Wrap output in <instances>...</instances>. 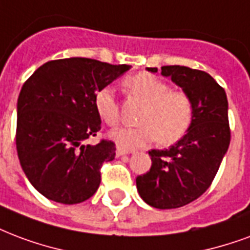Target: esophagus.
Instances as JSON below:
<instances>
[{"label":"esophagus","instance_id":"obj_1","mask_svg":"<svg viewBox=\"0 0 250 250\" xmlns=\"http://www.w3.org/2000/svg\"><path fill=\"white\" fill-rule=\"evenodd\" d=\"M127 153H130V151L122 148V147H118V148H116V156H123V155H127Z\"/></svg>","mask_w":250,"mask_h":250}]
</instances>
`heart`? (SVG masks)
<instances>
[{
    "mask_svg": "<svg viewBox=\"0 0 250 250\" xmlns=\"http://www.w3.org/2000/svg\"><path fill=\"white\" fill-rule=\"evenodd\" d=\"M125 86L135 101L144 104L134 128H118L111 139L125 149L148 146L158 140L171 146L182 140L189 131L195 118L191 95L184 90H171V86L156 75L139 73L125 79ZM98 115L107 125L115 127L120 120L119 104L112 87L99 88L94 97Z\"/></svg>",
    "mask_w": 250,
    "mask_h": 250,
    "instance_id": "1",
    "label": "heart"
}]
</instances>
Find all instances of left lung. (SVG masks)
<instances>
[{
  "label": "left lung",
  "mask_w": 250,
  "mask_h": 250,
  "mask_svg": "<svg viewBox=\"0 0 250 250\" xmlns=\"http://www.w3.org/2000/svg\"><path fill=\"white\" fill-rule=\"evenodd\" d=\"M162 75L191 95L195 118L182 140L168 149L149 151L152 166L136 177V187L148 205L172 209L189 204L209 188L228 151L230 128L227 94L209 74L186 66H163Z\"/></svg>",
  "instance_id": "1"
}]
</instances>
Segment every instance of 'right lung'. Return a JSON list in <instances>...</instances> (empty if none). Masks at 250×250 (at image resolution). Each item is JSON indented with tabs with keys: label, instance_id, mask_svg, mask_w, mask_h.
<instances>
[{
	"label": "right lung",
	"instance_id": "right-lung-1",
	"mask_svg": "<svg viewBox=\"0 0 250 250\" xmlns=\"http://www.w3.org/2000/svg\"><path fill=\"white\" fill-rule=\"evenodd\" d=\"M130 68L91 58L55 59L23 83L17 153L29 182L49 200L78 204L97 192L102 166L114 160L116 147L106 139L84 144L101 130L94 97Z\"/></svg>",
	"mask_w": 250,
	"mask_h": 250
}]
</instances>
